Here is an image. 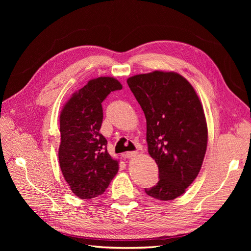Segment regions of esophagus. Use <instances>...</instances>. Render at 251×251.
<instances>
[{"label":"esophagus","mask_w":251,"mask_h":251,"mask_svg":"<svg viewBox=\"0 0 251 251\" xmlns=\"http://www.w3.org/2000/svg\"><path fill=\"white\" fill-rule=\"evenodd\" d=\"M138 155L137 151H126V153L125 154V156L126 158H133V157H136Z\"/></svg>","instance_id":"obj_1"}]
</instances>
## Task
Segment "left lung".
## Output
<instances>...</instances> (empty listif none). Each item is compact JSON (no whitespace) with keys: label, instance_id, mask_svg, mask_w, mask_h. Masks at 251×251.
<instances>
[{"label":"left lung","instance_id":"1","mask_svg":"<svg viewBox=\"0 0 251 251\" xmlns=\"http://www.w3.org/2000/svg\"><path fill=\"white\" fill-rule=\"evenodd\" d=\"M146 115L147 142L159 169L155 199L174 200L198 176L207 147V125L193 86L175 72L154 71L126 80Z\"/></svg>","mask_w":251,"mask_h":251}]
</instances>
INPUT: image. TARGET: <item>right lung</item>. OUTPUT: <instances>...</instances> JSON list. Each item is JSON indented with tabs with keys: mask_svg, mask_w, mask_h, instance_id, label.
Listing matches in <instances>:
<instances>
[{
	"mask_svg": "<svg viewBox=\"0 0 251 251\" xmlns=\"http://www.w3.org/2000/svg\"><path fill=\"white\" fill-rule=\"evenodd\" d=\"M121 89V83L113 77L92 79L72 95L60 113V170L80 199L102 195L118 172V161L109 155L108 141L100 130L101 102L113 91Z\"/></svg>",
	"mask_w": 251,
	"mask_h": 251,
	"instance_id": "obj_1",
	"label": "right lung"
}]
</instances>
